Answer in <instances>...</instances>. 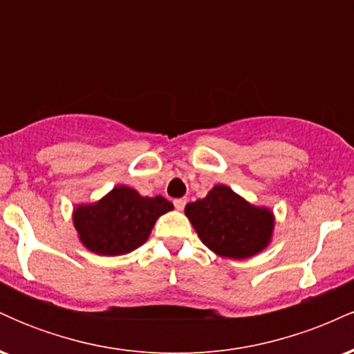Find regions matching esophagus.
Wrapping results in <instances>:
<instances>
[{
	"instance_id": "1",
	"label": "esophagus",
	"mask_w": 354,
	"mask_h": 354,
	"mask_svg": "<svg viewBox=\"0 0 354 354\" xmlns=\"http://www.w3.org/2000/svg\"><path fill=\"white\" fill-rule=\"evenodd\" d=\"M173 205H174V208L176 209H185V206H186V198H176V200L173 201Z\"/></svg>"
}]
</instances>
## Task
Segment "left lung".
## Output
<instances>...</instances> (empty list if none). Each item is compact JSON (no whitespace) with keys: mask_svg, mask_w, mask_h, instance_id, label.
I'll return each instance as SVG.
<instances>
[{"mask_svg":"<svg viewBox=\"0 0 354 354\" xmlns=\"http://www.w3.org/2000/svg\"><path fill=\"white\" fill-rule=\"evenodd\" d=\"M185 213L209 250L234 259L250 258L266 248L274 225L270 209L256 208L223 185L203 200L188 203Z\"/></svg>","mask_w":354,"mask_h":354,"instance_id":"left-lung-1","label":"left lung"}]
</instances>
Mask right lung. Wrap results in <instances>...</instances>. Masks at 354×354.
<instances>
[{
	"label": "right lung",
	"mask_w": 354,
	"mask_h": 354,
	"mask_svg": "<svg viewBox=\"0 0 354 354\" xmlns=\"http://www.w3.org/2000/svg\"><path fill=\"white\" fill-rule=\"evenodd\" d=\"M171 209L173 205L163 196H141L135 189L116 186L95 205L78 206L73 221L89 251L118 256L143 245L154 221Z\"/></svg>",
	"instance_id": "right-lung-1"
}]
</instances>
